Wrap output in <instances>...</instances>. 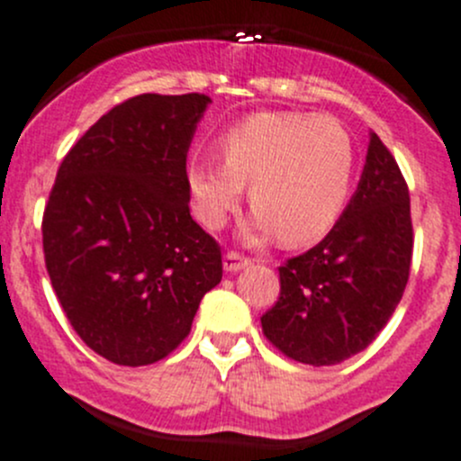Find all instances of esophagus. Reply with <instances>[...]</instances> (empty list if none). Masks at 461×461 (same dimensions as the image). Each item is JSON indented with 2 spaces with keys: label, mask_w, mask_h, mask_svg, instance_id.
<instances>
[{
  "label": "esophagus",
  "mask_w": 461,
  "mask_h": 461,
  "mask_svg": "<svg viewBox=\"0 0 461 461\" xmlns=\"http://www.w3.org/2000/svg\"><path fill=\"white\" fill-rule=\"evenodd\" d=\"M248 265H252V258L243 257V254L239 252H227L225 257H222V267H225L227 272H240V269H245Z\"/></svg>",
  "instance_id": "obj_1"
}]
</instances>
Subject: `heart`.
I'll use <instances>...</instances> for the list:
<instances>
[{"label": "heart", "mask_w": 461, "mask_h": 461, "mask_svg": "<svg viewBox=\"0 0 461 461\" xmlns=\"http://www.w3.org/2000/svg\"><path fill=\"white\" fill-rule=\"evenodd\" d=\"M221 158H194L187 187L194 213L218 230L236 212L249 183L254 240L285 243L323 236L350 196L357 153L339 120L312 113H257L222 133Z\"/></svg>", "instance_id": "b5f03b06"}]
</instances>
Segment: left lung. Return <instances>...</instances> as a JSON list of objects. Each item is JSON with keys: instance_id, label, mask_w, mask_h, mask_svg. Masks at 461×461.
<instances>
[{"instance_id": "8db88e82", "label": "left lung", "mask_w": 461, "mask_h": 461, "mask_svg": "<svg viewBox=\"0 0 461 461\" xmlns=\"http://www.w3.org/2000/svg\"><path fill=\"white\" fill-rule=\"evenodd\" d=\"M412 258L411 194L376 133L355 196L330 234L278 267L281 296L260 317L290 359L334 366L366 350L406 290Z\"/></svg>"}]
</instances>
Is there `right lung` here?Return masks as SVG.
<instances>
[{
	"label": "right lung",
	"mask_w": 461,
	"mask_h": 461,
	"mask_svg": "<svg viewBox=\"0 0 461 461\" xmlns=\"http://www.w3.org/2000/svg\"><path fill=\"white\" fill-rule=\"evenodd\" d=\"M209 102L129 97L58 169L41 218L46 272L73 330L111 364L165 359L222 278L221 245L189 213L187 151Z\"/></svg>",
	"instance_id": "obj_1"
}]
</instances>
